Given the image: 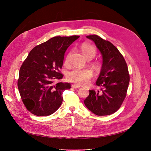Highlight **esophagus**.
I'll return each mask as SVG.
<instances>
[{
    "instance_id": "obj_1",
    "label": "esophagus",
    "mask_w": 151,
    "mask_h": 151,
    "mask_svg": "<svg viewBox=\"0 0 151 151\" xmlns=\"http://www.w3.org/2000/svg\"><path fill=\"white\" fill-rule=\"evenodd\" d=\"M72 88H74V89H79V88H80V86H77V85H76V84H72Z\"/></svg>"
}]
</instances>
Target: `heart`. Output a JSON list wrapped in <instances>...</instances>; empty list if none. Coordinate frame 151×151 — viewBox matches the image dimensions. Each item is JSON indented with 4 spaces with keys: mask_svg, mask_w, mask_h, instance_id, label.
I'll return each mask as SVG.
<instances>
[{
    "mask_svg": "<svg viewBox=\"0 0 151 151\" xmlns=\"http://www.w3.org/2000/svg\"><path fill=\"white\" fill-rule=\"evenodd\" d=\"M81 52L86 59H93L96 54V48L88 43H83L81 47ZM70 53H68L65 57V62L67 63L69 58ZM94 67L96 69L99 68V64L98 63H94ZM93 77V72L89 68L85 69H79V68H74L67 73V78L68 81L74 83L77 85L83 86L89 83V81Z\"/></svg>",
    "mask_w": 151,
    "mask_h": 151,
    "instance_id": "1",
    "label": "heart"
}]
</instances>
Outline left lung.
I'll return each mask as SVG.
<instances>
[{
  "instance_id": "8db88e82",
  "label": "left lung",
  "mask_w": 151,
  "mask_h": 151,
  "mask_svg": "<svg viewBox=\"0 0 151 151\" xmlns=\"http://www.w3.org/2000/svg\"><path fill=\"white\" fill-rule=\"evenodd\" d=\"M86 38L94 42L102 55L101 69L96 82L102 88L101 93L89 90L84 104L95 115H111L120 108L126 96L130 81L127 63L118 50L108 41L96 35Z\"/></svg>"
}]
</instances>
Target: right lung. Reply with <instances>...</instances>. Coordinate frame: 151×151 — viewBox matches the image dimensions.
I'll use <instances>...</instances> for the list:
<instances>
[{"label":"right lung","mask_w":151,"mask_h":151,"mask_svg":"<svg viewBox=\"0 0 151 151\" xmlns=\"http://www.w3.org/2000/svg\"><path fill=\"white\" fill-rule=\"evenodd\" d=\"M79 36H55L31 50L21 65L17 86L26 108L36 116L55 112L63 101V91L70 89L68 83H54L62 79L65 52Z\"/></svg>","instance_id":"right-lung-1"}]
</instances>
